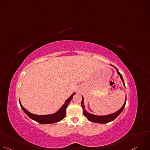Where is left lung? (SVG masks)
Instances as JSON below:
<instances>
[{"label":"left lung","instance_id":"left-lung-1","mask_svg":"<svg viewBox=\"0 0 150 150\" xmlns=\"http://www.w3.org/2000/svg\"><path fill=\"white\" fill-rule=\"evenodd\" d=\"M112 67H113L116 69V71H117V74L120 76L123 83V85L125 87V82H124V81H123V77H122V75L120 74V72H119L118 69L115 67L114 66L112 65ZM82 101H81V106L82 108V110H83V115L86 117L87 118V119L90 121V122H94V123H103V124H104V123H109L111 121H113V120H115L120 113L121 112L123 111V109L125 108V104H126V98H125V103L123 105V106L122 107V108L117 112H116L115 113H112V114H110V115H104V116H97V115H93V114H91L90 113H88V112H87V110H85V105H84V100H83V97L82 96Z\"/></svg>","mask_w":150,"mask_h":150}]
</instances>
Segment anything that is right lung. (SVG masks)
<instances>
[{"label": "right lung", "mask_w": 150, "mask_h": 150, "mask_svg": "<svg viewBox=\"0 0 150 150\" xmlns=\"http://www.w3.org/2000/svg\"><path fill=\"white\" fill-rule=\"evenodd\" d=\"M75 94V93H74L65 102L64 104L61 107V108L56 113L51 115H37L33 114L29 112L27 110H26L23 105L21 104L20 100H19V104L21 105V108H22L23 111L31 119L40 123L41 124H50V123H54L62 120L66 115V109L67 108L68 105H69L70 101L73 98V96Z\"/></svg>", "instance_id": "1"}]
</instances>
